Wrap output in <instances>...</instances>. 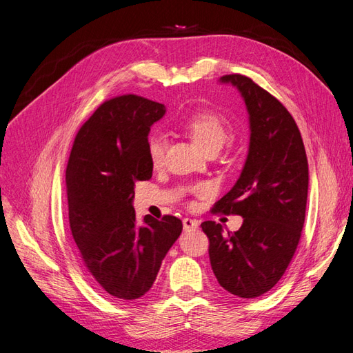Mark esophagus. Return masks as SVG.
<instances>
[{
    "label": "esophagus",
    "instance_id": "esophagus-1",
    "mask_svg": "<svg viewBox=\"0 0 353 353\" xmlns=\"http://www.w3.org/2000/svg\"><path fill=\"white\" fill-rule=\"evenodd\" d=\"M183 225H184V231H194L199 228V221L191 219V218H184Z\"/></svg>",
    "mask_w": 353,
    "mask_h": 353
}]
</instances>
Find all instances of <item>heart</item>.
<instances>
[{
    "label": "heart",
    "mask_w": 353,
    "mask_h": 353,
    "mask_svg": "<svg viewBox=\"0 0 353 353\" xmlns=\"http://www.w3.org/2000/svg\"><path fill=\"white\" fill-rule=\"evenodd\" d=\"M176 125L190 134L193 141L201 148V150H221L230 138V125L222 116L209 110L193 112L183 114L176 119ZM166 150V138L162 132H154L148 137L147 153L150 157L153 166H162L165 160ZM206 187H197V193H205Z\"/></svg>",
    "instance_id": "b5f03b06"
}]
</instances>
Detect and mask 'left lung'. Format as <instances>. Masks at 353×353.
<instances>
[{
    "instance_id": "1",
    "label": "left lung",
    "mask_w": 353,
    "mask_h": 353,
    "mask_svg": "<svg viewBox=\"0 0 353 353\" xmlns=\"http://www.w3.org/2000/svg\"><path fill=\"white\" fill-rule=\"evenodd\" d=\"M219 83L236 88L249 114V150L237 183L213 208L243 218L223 232L206 221L209 258L218 283L234 296L258 297L280 281L296 252L305 222L307 159L299 128L284 105L243 74Z\"/></svg>"
}]
</instances>
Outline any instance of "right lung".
Wrapping results in <instances>:
<instances>
[{
    "mask_svg": "<svg viewBox=\"0 0 353 353\" xmlns=\"http://www.w3.org/2000/svg\"><path fill=\"white\" fill-rule=\"evenodd\" d=\"M165 104L138 95L103 103L82 125L66 169L72 236L92 284L117 301H135L150 290L166 253L183 231L181 219L134 210L137 181H148L150 128Z\"/></svg>",
    "mask_w": 353,
    "mask_h": 353,
    "instance_id": "obj_1",
    "label": "right lung"
}]
</instances>
